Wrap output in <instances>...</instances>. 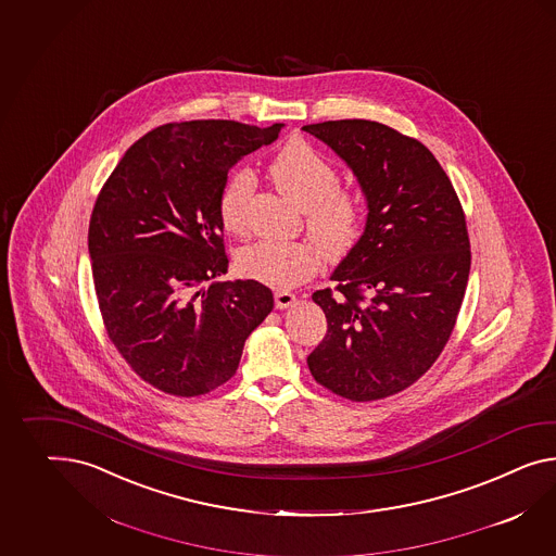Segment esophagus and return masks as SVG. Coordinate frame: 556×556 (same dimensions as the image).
<instances>
[{
	"mask_svg": "<svg viewBox=\"0 0 556 556\" xmlns=\"http://www.w3.org/2000/svg\"><path fill=\"white\" fill-rule=\"evenodd\" d=\"M274 300H276V308L285 311L288 306H292L296 302V294L288 292V290H276L274 292Z\"/></svg>",
	"mask_w": 556,
	"mask_h": 556,
	"instance_id": "esophagus-1",
	"label": "esophagus"
}]
</instances>
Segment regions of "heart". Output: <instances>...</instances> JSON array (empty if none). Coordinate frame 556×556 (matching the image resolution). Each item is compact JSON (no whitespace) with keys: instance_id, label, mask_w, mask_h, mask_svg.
<instances>
[{"instance_id":"1","label":"heart","mask_w":556,"mask_h":556,"mask_svg":"<svg viewBox=\"0 0 556 556\" xmlns=\"http://www.w3.org/2000/svg\"><path fill=\"white\" fill-rule=\"evenodd\" d=\"M270 175L286 200L306 212V226L327 256H342L356 242L363 207L351 191L337 186V169L314 147L290 141L274 157ZM256 177L250 169L229 175L217 200L222 226L229 233L245 228L248 201L254 193ZM318 252L311 242H262L243 245L236 264L243 276L257 282L292 288L311 278L318 268Z\"/></svg>"}]
</instances>
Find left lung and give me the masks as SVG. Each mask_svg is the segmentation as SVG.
Returning a JSON list of instances; mask_svg holds the SVG:
<instances>
[{
  "mask_svg": "<svg viewBox=\"0 0 556 556\" xmlns=\"http://www.w3.org/2000/svg\"><path fill=\"white\" fill-rule=\"evenodd\" d=\"M346 163L367 201L363 236L313 300L327 337L308 355L314 379L351 401L415 383L450 339L470 276L466 217L426 144L375 121L302 127Z\"/></svg>",
  "mask_w": 556,
  "mask_h": 556,
  "instance_id": "1",
  "label": "left lung"
}]
</instances>
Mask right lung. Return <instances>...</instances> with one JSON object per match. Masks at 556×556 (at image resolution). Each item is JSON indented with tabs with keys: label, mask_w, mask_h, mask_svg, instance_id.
Listing matches in <instances>:
<instances>
[{
	"label": "right lung",
	"mask_w": 556,
	"mask_h": 556,
	"mask_svg": "<svg viewBox=\"0 0 556 556\" xmlns=\"http://www.w3.org/2000/svg\"><path fill=\"white\" fill-rule=\"evenodd\" d=\"M282 127L212 118L153 128L94 203L88 254L104 327L132 370L165 393L195 397L226 383L274 308L256 280L214 282L229 264L217 200L229 169Z\"/></svg>",
	"instance_id": "1"
}]
</instances>
